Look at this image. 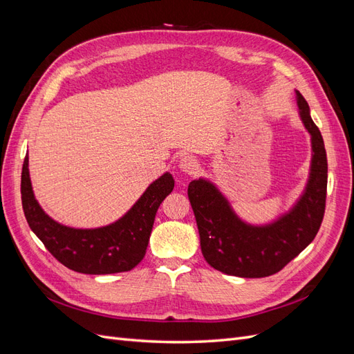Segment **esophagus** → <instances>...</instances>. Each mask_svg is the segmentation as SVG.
Returning <instances> with one entry per match:
<instances>
[{"mask_svg":"<svg viewBox=\"0 0 354 354\" xmlns=\"http://www.w3.org/2000/svg\"><path fill=\"white\" fill-rule=\"evenodd\" d=\"M198 160L194 156H183L178 162V168L187 174H195L198 171Z\"/></svg>","mask_w":354,"mask_h":354,"instance_id":"obj_1","label":"esophagus"}]
</instances>
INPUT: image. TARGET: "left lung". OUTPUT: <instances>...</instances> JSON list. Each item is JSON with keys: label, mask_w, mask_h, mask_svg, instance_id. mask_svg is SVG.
Returning a JSON list of instances; mask_svg holds the SVG:
<instances>
[{"label": "left lung", "mask_w": 354, "mask_h": 354, "mask_svg": "<svg viewBox=\"0 0 354 354\" xmlns=\"http://www.w3.org/2000/svg\"><path fill=\"white\" fill-rule=\"evenodd\" d=\"M298 115L310 134L312 159L306 186L292 207L267 223L243 220L229 198L209 178L190 181L187 195L194 208L207 263L238 277L274 274L312 243L325 212L328 162L322 134L306 99L295 90Z\"/></svg>", "instance_id": "1"}]
</instances>
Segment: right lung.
<instances>
[{
    "mask_svg": "<svg viewBox=\"0 0 354 354\" xmlns=\"http://www.w3.org/2000/svg\"><path fill=\"white\" fill-rule=\"evenodd\" d=\"M20 189L30 230L63 266L84 274H112L131 270L143 260L156 211L173 192L174 178L167 171L147 186L122 217L91 229L66 226L42 209L32 189L28 155Z\"/></svg>",
    "mask_w": 354,
    "mask_h": 354,
    "instance_id": "obj_1",
    "label": "right lung"
}]
</instances>
